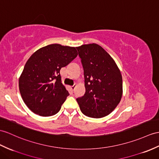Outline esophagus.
Here are the masks:
<instances>
[{
    "label": "esophagus",
    "mask_w": 159,
    "mask_h": 159,
    "mask_svg": "<svg viewBox=\"0 0 159 159\" xmlns=\"http://www.w3.org/2000/svg\"><path fill=\"white\" fill-rule=\"evenodd\" d=\"M75 87H76V85H73V86H71V90L72 91H74Z\"/></svg>",
    "instance_id": "1"
}]
</instances>
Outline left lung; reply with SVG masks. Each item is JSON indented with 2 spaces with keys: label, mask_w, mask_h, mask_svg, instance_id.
Segmentation results:
<instances>
[{
  "label": "left lung",
  "mask_w": 159,
  "mask_h": 159,
  "mask_svg": "<svg viewBox=\"0 0 159 159\" xmlns=\"http://www.w3.org/2000/svg\"><path fill=\"white\" fill-rule=\"evenodd\" d=\"M84 68L86 92L77 98L80 110L87 117L109 115L121 101L123 80L113 58L97 44L76 47Z\"/></svg>",
  "instance_id": "obj_1"
}]
</instances>
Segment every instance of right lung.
<instances>
[{"instance_id": "right-lung-1", "label": "right lung", "mask_w": 159, "mask_h": 159, "mask_svg": "<svg viewBox=\"0 0 159 159\" xmlns=\"http://www.w3.org/2000/svg\"><path fill=\"white\" fill-rule=\"evenodd\" d=\"M78 55L75 47L52 44L36 50L24 66L19 79L23 100L35 114H57L69 95L62 84L60 70Z\"/></svg>"}]
</instances>
